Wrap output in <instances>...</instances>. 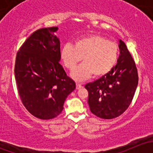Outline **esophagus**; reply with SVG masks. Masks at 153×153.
Here are the masks:
<instances>
[{
  "label": "esophagus",
  "mask_w": 153,
  "mask_h": 153,
  "mask_svg": "<svg viewBox=\"0 0 153 153\" xmlns=\"http://www.w3.org/2000/svg\"><path fill=\"white\" fill-rule=\"evenodd\" d=\"M82 87H83L82 84H79V83H76V89H81V88H82Z\"/></svg>",
  "instance_id": "obj_1"
}]
</instances>
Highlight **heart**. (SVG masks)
<instances>
[{
    "instance_id": "1",
    "label": "heart",
    "mask_w": 153,
    "mask_h": 153,
    "mask_svg": "<svg viewBox=\"0 0 153 153\" xmlns=\"http://www.w3.org/2000/svg\"><path fill=\"white\" fill-rule=\"evenodd\" d=\"M119 56V47L115 41L102 35L93 34L81 37L74 46L67 44L61 50V58L65 67L73 71L83 58L84 64L72 74L77 81H84L107 75L116 65Z\"/></svg>"
}]
</instances>
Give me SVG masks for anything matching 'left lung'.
<instances>
[{
  "instance_id": "left-lung-1",
  "label": "left lung",
  "mask_w": 153,
  "mask_h": 153,
  "mask_svg": "<svg viewBox=\"0 0 153 153\" xmlns=\"http://www.w3.org/2000/svg\"><path fill=\"white\" fill-rule=\"evenodd\" d=\"M120 55L107 75L86 84L91 112L103 119H112L124 113L133 99L138 83L136 65L126 44L119 41Z\"/></svg>"
}]
</instances>
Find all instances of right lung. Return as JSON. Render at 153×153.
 Wrapping results in <instances>:
<instances>
[{
    "label": "right lung",
    "mask_w": 153,
    "mask_h": 153,
    "mask_svg": "<svg viewBox=\"0 0 153 153\" xmlns=\"http://www.w3.org/2000/svg\"><path fill=\"white\" fill-rule=\"evenodd\" d=\"M57 27L34 32L16 55L15 81L21 102L32 115L42 120L61 113L66 98L75 89L59 64L61 49Z\"/></svg>",
    "instance_id": "obj_1"
}]
</instances>
